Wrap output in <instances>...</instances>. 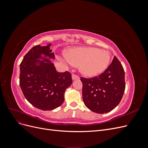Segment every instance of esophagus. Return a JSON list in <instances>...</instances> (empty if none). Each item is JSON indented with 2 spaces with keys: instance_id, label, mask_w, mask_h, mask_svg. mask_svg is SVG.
I'll return each instance as SVG.
<instances>
[{
  "instance_id": "1",
  "label": "esophagus",
  "mask_w": 148,
  "mask_h": 148,
  "mask_svg": "<svg viewBox=\"0 0 148 148\" xmlns=\"http://www.w3.org/2000/svg\"><path fill=\"white\" fill-rule=\"evenodd\" d=\"M72 79H73V80H75V79H79V77H78V75H75V74H72Z\"/></svg>"
}]
</instances>
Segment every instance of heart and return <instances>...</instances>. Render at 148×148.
<instances>
[{"mask_svg": "<svg viewBox=\"0 0 148 148\" xmlns=\"http://www.w3.org/2000/svg\"><path fill=\"white\" fill-rule=\"evenodd\" d=\"M66 63L79 65L80 72L88 77L102 73L110 60L108 51L96 47L73 48L66 52Z\"/></svg>", "mask_w": 148, "mask_h": 148, "instance_id": "heart-1", "label": "heart"}]
</instances>
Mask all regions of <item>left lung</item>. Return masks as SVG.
Here are the masks:
<instances>
[{"label":"left lung","instance_id":"8db88e82","mask_svg":"<svg viewBox=\"0 0 148 148\" xmlns=\"http://www.w3.org/2000/svg\"><path fill=\"white\" fill-rule=\"evenodd\" d=\"M83 100L94 112L104 114L119 104L125 92V71L115 56L106 70L97 77H81Z\"/></svg>","mask_w":148,"mask_h":148}]
</instances>
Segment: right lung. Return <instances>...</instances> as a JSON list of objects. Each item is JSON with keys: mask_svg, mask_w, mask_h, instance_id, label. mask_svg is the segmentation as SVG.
I'll list each match as a JSON object with an SVG mask.
<instances>
[{"mask_svg": "<svg viewBox=\"0 0 148 148\" xmlns=\"http://www.w3.org/2000/svg\"><path fill=\"white\" fill-rule=\"evenodd\" d=\"M51 46L49 44L46 46H34L20 65L21 91L31 104L42 110H51L60 106L64 101L66 89L72 83L69 71L58 72L54 65L46 58H55ZM40 58L43 60L40 61Z\"/></svg>", "mask_w": 148, "mask_h": 148, "instance_id": "1", "label": "right lung"}]
</instances>
